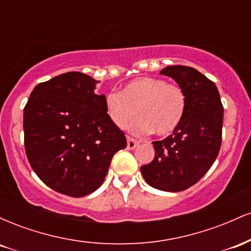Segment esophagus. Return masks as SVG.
<instances>
[{
	"label": "esophagus",
	"instance_id": "34e87169",
	"mask_svg": "<svg viewBox=\"0 0 251 251\" xmlns=\"http://www.w3.org/2000/svg\"><path fill=\"white\" fill-rule=\"evenodd\" d=\"M138 145H139V142H138V140L133 139V138L127 137V149L128 150H133L137 148Z\"/></svg>",
	"mask_w": 251,
	"mask_h": 251
}]
</instances>
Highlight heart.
Returning a JSON list of instances; mask_svg holds the SVG:
<instances>
[{
	"instance_id": "obj_1",
	"label": "heart",
	"mask_w": 251,
	"mask_h": 251,
	"mask_svg": "<svg viewBox=\"0 0 251 251\" xmlns=\"http://www.w3.org/2000/svg\"><path fill=\"white\" fill-rule=\"evenodd\" d=\"M105 105L108 118L117 127L125 128L137 114L139 118L128 126L132 133L153 132L165 137L183 122L186 96L179 85L159 77L143 76L126 83L120 93H108Z\"/></svg>"
}]
</instances>
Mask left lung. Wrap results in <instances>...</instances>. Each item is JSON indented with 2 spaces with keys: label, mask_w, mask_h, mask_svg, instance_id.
<instances>
[{
  "label": "left lung",
  "mask_w": 251,
  "mask_h": 251,
  "mask_svg": "<svg viewBox=\"0 0 251 251\" xmlns=\"http://www.w3.org/2000/svg\"><path fill=\"white\" fill-rule=\"evenodd\" d=\"M160 74L172 77L184 89L185 116L172 134L153 142V160L140 171L152 188L178 192L197 183L217 158L223 105L215 82L195 68L169 66Z\"/></svg>",
  "instance_id": "1"
}]
</instances>
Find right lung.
Segmentation results:
<instances>
[{
    "label": "right lung",
    "instance_id": "add662e5",
    "mask_svg": "<svg viewBox=\"0 0 251 251\" xmlns=\"http://www.w3.org/2000/svg\"><path fill=\"white\" fill-rule=\"evenodd\" d=\"M99 81L80 72L35 86L24 109L25 149L31 169L50 189L71 197L94 192L112 158L126 148L111 122Z\"/></svg>",
    "mask_w": 251,
    "mask_h": 251
}]
</instances>
